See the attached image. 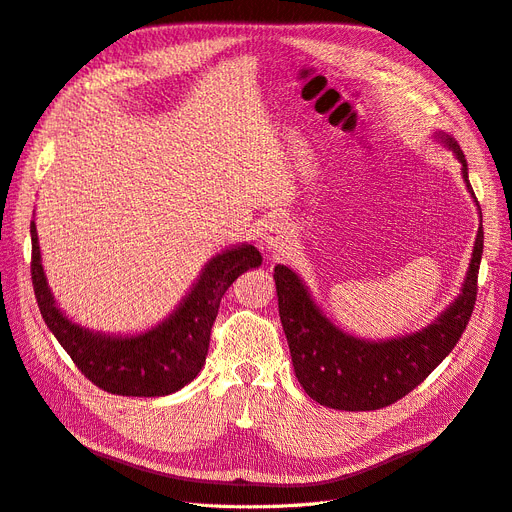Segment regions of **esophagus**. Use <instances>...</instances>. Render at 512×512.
<instances>
[{"label":"esophagus","instance_id":"1","mask_svg":"<svg viewBox=\"0 0 512 512\" xmlns=\"http://www.w3.org/2000/svg\"><path fill=\"white\" fill-rule=\"evenodd\" d=\"M291 246L289 227L282 221H270L263 227L261 234V249L272 251V253H285Z\"/></svg>","mask_w":512,"mask_h":512}]
</instances>
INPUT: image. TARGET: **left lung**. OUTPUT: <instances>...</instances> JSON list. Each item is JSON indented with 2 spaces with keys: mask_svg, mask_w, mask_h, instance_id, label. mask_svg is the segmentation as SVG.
Wrapping results in <instances>:
<instances>
[{
  "mask_svg": "<svg viewBox=\"0 0 512 512\" xmlns=\"http://www.w3.org/2000/svg\"><path fill=\"white\" fill-rule=\"evenodd\" d=\"M445 143L460 160L466 187L475 196L460 145L449 137ZM481 255L483 227H479L462 295L430 327L388 342H365L337 329L318 310L299 276L287 266H276L278 314L301 388L316 403L342 411L382 409L418 388L460 342L475 310Z\"/></svg>",
  "mask_w": 512,
  "mask_h": 512,
  "instance_id": "8db88e82",
  "label": "left lung"
}]
</instances>
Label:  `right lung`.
Returning <instances> with one entry per match:
<instances>
[{
	"label": "right lung",
	"mask_w": 512,
	"mask_h": 512,
	"mask_svg": "<svg viewBox=\"0 0 512 512\" xmlns=\"http://www.w3.org/2000/svg\"><path fill=\"white\" fill-rule=\"evenodd\" d=\"M40 259L31 221V280L42 318L94 386L122 396H164L192 382L206 361L221 297L263 261L253 244L227 249L206 263L194 289L162 325L135 337H107L73 325L56 308Z\"/></svg>",
	"instance_id": "obj_1"
}]
</instances>
